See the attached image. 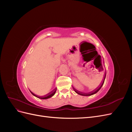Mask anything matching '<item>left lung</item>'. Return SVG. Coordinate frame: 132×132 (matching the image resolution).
<instances>
[{
    "label": "left lung",
    "mask_w": 132,
    "mask_h": 132,
    "mask_svg": "<svg viewBox=\"0 0 132 132\" xmlns=\"http://www.w3.org/2000/svg\"><path fill=\"white\" fill-rule=\"evenodd\" d=\"M100 70H103V67H102V65H101V67H100ZM105 78H106V74H105V78H103V81H102V84H101V85L97 89H96L94 90V91L90 92V93H82V92L79 91L77 90V89H75L74 88V87H73V89H74V90L75 91V93H77V94H79V95H82V96H91V95H94V94H96V93H97V92H98L100 90V89L101 88V87H102V85H103V83H104Z\"/></svg>",
    "instance_id": "8db88e82"
}]
</instances>
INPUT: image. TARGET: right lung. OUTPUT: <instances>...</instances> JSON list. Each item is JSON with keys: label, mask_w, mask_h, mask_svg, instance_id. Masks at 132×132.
<instances>
[{"label": "right lung", "mask_w": 132, "mask_h": 132, "mask_svg": "<svg viewBox=\"0 0 132 132\" xmlns=\"http://www.w3.org/2000/svg\"><path fill=\"white\" fill-rule=\"evenodd\" d=\"M56 90H57V89H54L53 90H52V91H51L50 93H47L45 95H44L43 96H38V95H35L32 92H31L30 90V92L31 93V94H32L34 96H35L37 97V98H41V99H47V98H49L51 97H52L55 94V92H56Z\"/></svg>", "instance_id": "1"}]
</instances>
